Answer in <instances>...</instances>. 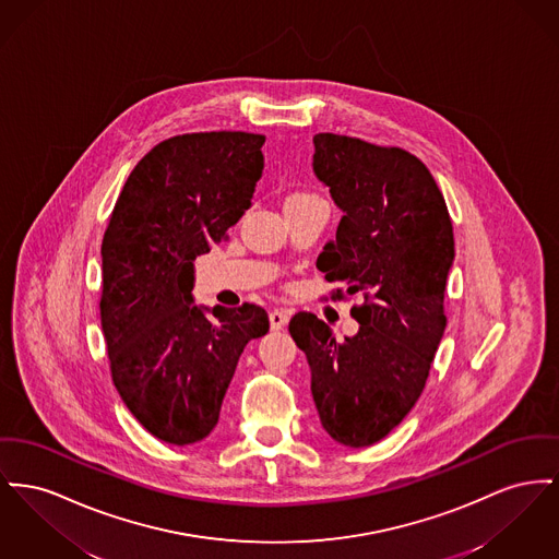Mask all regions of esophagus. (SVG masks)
I'll return each instance as SVG.
<instances>
[{"mask_svg":"<svg viewBox=\"0 0 559 559\" xmlns=\"http://www.w3.org/2000/svg\"><path fill=\"white\" fill-rule=\"evenodd\" d=\"M287 323H289V310H285V308H274V310L270 312V328L283 329Z\"/></svg>","mask_w":559,"mask_h":559,"instance_id":"obj_1","label":"esophagus"}]
</instances>
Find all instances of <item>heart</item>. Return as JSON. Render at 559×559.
Wrapping results in <instances>:
<instances>
[{"label":"heart","instance_id":"heart-1","mask_svg":"<svg viewBox=\"0 0 559 559\" xmlns=\"http://www.w3.org/2000/svg\"><path fill=\"white\" fill-rule=\"evenodd\" d=\"M301 198H310L306 197V194H292V197L287 198L285 202H289V200H301Z\"/></svg>","mask_w":559,"mask_h":559}]
</instances>
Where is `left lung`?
I'll use <instances>...</instances> for the list:
<instances>
[{
    "label": "left lung",
    "instance_id": "1",
    "mask_svg": "<svg viewBox=\"0 0 559 559\" xmlns=\"http://www.w3.org/2000/svg\"><path fill=\"white\" fill-rule=\"evenodd\" d=\"M312 141L314 175L342 211L317 267L365 304L353 308L350 337L335 340L312 312H297L289 333L310 365L325 432L367 448L401 425L427 384L445 329L454 231L430 170L409 152L333 132Z\"/></svg>",
    "mask_w": 559,
    "mask_h": 559
}]
</instances>
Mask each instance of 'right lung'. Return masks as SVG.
Wrapping results in <instances>:
<instances>
[{
    "label": "right lung",
    "instance_id": "right-lung-1",
    "mask_svg": "<svg viewBox=\"0 0 559 559\" xmlns=\"http://www.w3.org/2000/svg\"><path fill=\"white\" fill-rule=\"evenodd\" d=\"M263 141L222 131L158 143L132 168L103 236L111 380L136 423L165 443L213 432L245 346L270 329L262 306L204 308L192 294L194 260L251 206Z\"/></svg>",
    "mask_w": 559,
    "mask_h": 559
}]
</instances>
